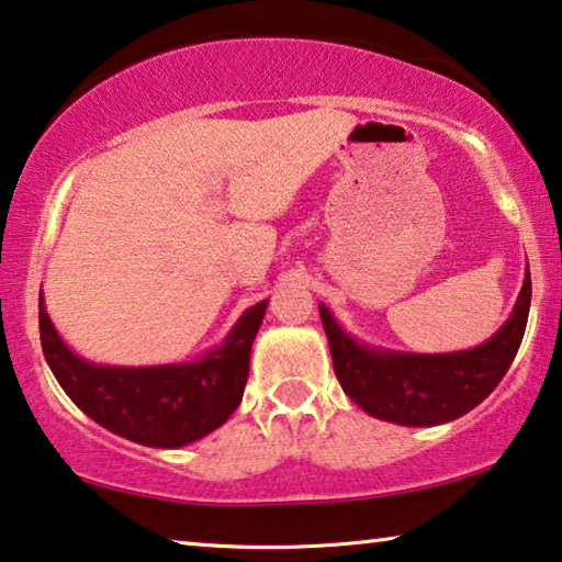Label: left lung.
I'll return each instance as SVG.
<instances>
[{"mask_svg":"<svg viewBox=\"0 0 562 562\" xmlns=\"http://www.w3.org/2000/svg\"><path fill=\"white\" fill-rule=\"evenodd\" d=\"M530 267L513 315L482 346L457 353H401L363 346L321 305V321L342 391L381 422L401 426H437L480 406L497 389L520 348L530 315Z\"/></svg>","mask_w":562,"mask_h":562,"instance_id":"left-lung-1","label":"left lung"}]
</instances>
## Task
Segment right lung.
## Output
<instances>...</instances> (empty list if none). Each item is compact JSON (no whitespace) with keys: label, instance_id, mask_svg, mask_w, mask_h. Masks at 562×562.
<instances>
[{"label":"right lung","instance_id":"add662e5","mask_svg":"<svg viewBox=\"0 0 562 562\" xmlns=\"http://www.w3.org/2000/svg\"><path fill=\"white\" fill-rule=\"evenodd\" d=\"M265 310L267 300L247 307L222 346L196 361L103 366L65 346L40 290V340L49 371L82 414L144 447L179 449L220 429L239 406Z\"/></svg>","mask_w":562,"mask_h":562}]
</instances>
